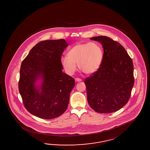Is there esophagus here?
Listing matches in <instances>:
<instances>
[{"label":"esophagus","mask_w":150,"mask_h":150,"mask_svg":"<svg viewBox=\"0 0 150 150\" xmlns=\"http://www.w3.org/2000/svg\"><path fill=\"white\" fill-rule=\"evenodd\" d=\"M75 81L76 82H81V81H82V79H79V78H76L75 79Z\"/></svg>","instance_id":"1"}]
</instances>
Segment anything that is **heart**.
Masks as SVG:
<instances>
[{
	"label": "heart",
	"instance_id": "obj_1",
	"mask_svg": "<svg viewBox=\"0 0 150 150\" xmlns=\"http://www.w3.org/2000/svg\"><path fill=\"white\" fill-rule=\"evenodd\" d=\"M67 56L61 58L63 68L69 75L76 70V64L80 70L86 74L94 73L102 64L103 52L102 47L96 42L79 43L68 51Z\"/></svg>",
	"mask_w": 150,
	"mask_h": 150
}]
</instances>
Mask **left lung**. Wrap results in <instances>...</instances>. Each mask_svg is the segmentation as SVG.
<instances>
[{"mask_svg":"<svg viewBox=\"0 0 150 150\" xmlns=\"http://www.w3.org/2000/svg\"><path fill=\"white\" fill-rule=\"evenodd\" d=\"M100 42L103 58L99 70L84 81L88 104L100 113L119 110L127 104L134 84V66L119 43L106 36L90 39Z\"/></svg>","mask_w":150,"mask_h":150,"instance_id":"8db88e82","label":"left lung"}]
</instances>
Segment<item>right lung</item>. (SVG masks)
Here are the masks:
<instances>
[{
    "label": "right lung",
    "instance_id": "1",
    "mask_svg": "<svg viewBox=\"0 0 150 150\" xmlns=\"http://www.w3.org/2000/svg\"><path fill=\"white\" fill-rule=\"evenodd\" d=\"M68 45L64 39L42 41L22 62L18 90L26 109L40 118L51 119L66 110L73 77L62 72L60 59ZM42 80L40 86L35 84Z\"/></svg>",
    "mask_w": 150,
    "mask_h": 150
}]
</instances>
